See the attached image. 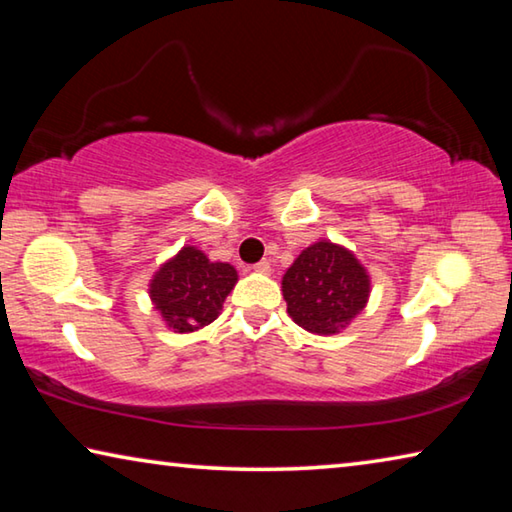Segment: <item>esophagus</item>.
Returning a JSON list of instances; mask_svg holds the SVG:
<instances>
[{
  "label": "esophagus",
  "instance_id": "esophagus-1",
  "mask_svg": "<svg viewBox=\"0 0 512 512\" xmlns=\"http://www.w3.org/2000/svg\"><path fill=\"white\" fill-rule=\"evenodd\" d=\"M253 271L262 273V275H268V273H271V262H268V259H262V262H257V264L253 266Z\"/></svg>",
  "mask_w": 512,
  "mask_h": 512
}]
</instances>
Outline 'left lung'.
Masks as SVG:
<instances>
[{
	"instance_id": "1",
	"label": "left lung",
	"mask_w": 512,
	"mask_h": 512,
	"mask_svg": "<svg viewBox=\"0 0 512 512\" xmlns=\"http://www.w3.org/2000/svg\"><path fill=\"white\" fill-rule=\"evenodd\" d=\"M370 291L368 268L350 248L329 239L302 250L282 277L287 314L318 336L343 332L366 309Z\"/></svg>"
}]
</instances>
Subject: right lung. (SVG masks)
<instances>
[{
    "instance_id": "1",
    "label": "right lung",
    "mask_w": 512,
    "mask_h": 512,
    "mask_svg": "<svg viewBox=\"0 0 512 512\" xmlns=\"http://www.w3.org/2000/svg\"><path fill=\"white\" fill-rule=\"evenodd\" d=\"M237 280L235 266L210 262L203 250L187 244L153 273L149 298L164 327L176 334H192L219 318Z\"/></svg>"
}]
</instances>
